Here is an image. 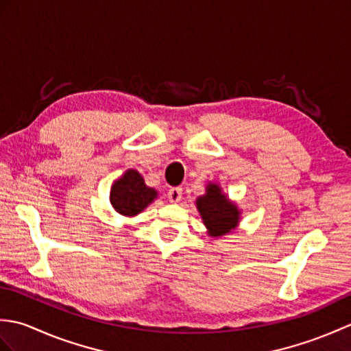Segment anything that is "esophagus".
I'll return each instance as SVG.
<instances>
[{"mask_svg": "<svg viewBox=\"0 0 351 351\" xmlns=\"http://www.w3.org/2000/svg\"><path fill=\"white\" fill-rule=\"evenodd\" d=\"M167 199L171 204H178L182 199V189L181 187H171L167 191Z\"/></svg>", "mask_w": 351, "mask_h": 351, "instance_id": "esophagus-1", "label": "esophagus"}]
</instances>
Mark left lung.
<instances>
[{"label":"left lung","mask_w":351,"mask_h":351,"mask_svg":"<svg viewBox=\"0 0 351 351\" xmlns=\"http://www.w3.org/2000/svg\"><path fill=\"white\" fill-rule=\"evenodd\" d=\"M196 204L205 226L210 230V235H225L238 225L240 213L225 195H221L219 185H208L206 195L200 196Z\"/></svg>","instance_id":"8db88e82"}]
</instances>
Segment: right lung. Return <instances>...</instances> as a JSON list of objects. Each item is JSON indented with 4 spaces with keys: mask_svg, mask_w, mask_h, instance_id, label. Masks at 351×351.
Returning <instances> with one entry per match:
<instances>
[{
    "mask_svg": "<svg viewBox=\"0 0 351 351\" xmlns=\"http://www.w3.org/2000/svg\"><path fill=\"white\" fill-rule=\"evenodd\" d=\"M156 197L154 189L146 187L145 180L137 170H128L116 181L111 190L110 202L117 213L123 215H136Z\"/></svg>",
    "mask_w": 351,
    "mask_h": 351,
    "instance_id": "1",
    "label": "right lung"
}]
</instances>
